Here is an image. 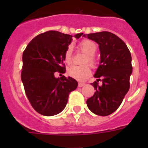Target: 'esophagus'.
<instances>
[{
	"mask_svg": "<svg viewBox=\"0 0 148 148\" xmlns=\"http://www.w3.org/2000/svg\"><path fill=\"white\" fill-rule=\"evenodd\" d=\"M84 85H85V84H84V83H78V87H84Z\"/></svg>",
	"mask_w": 148,
	"mask_h": 148,
	"instance_id": "1",
	"label": "esophagus"
}]
</instances>
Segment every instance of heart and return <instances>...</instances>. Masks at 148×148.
<instances>
[{"instance_id": "b5f03b06", "label": "heart", "mask_w": 148, "mask_h": 148, "mask_svg": "<svg viewBox=\"0 0 148 148\" xmlns=\"http://www.w3.org/2000/svg\"><path fill=\"white\" fill-rule=\"evenodd\" d=\"M78 47L79 50L86 54L82 61V64L84 65L70 66L67 69V74L69 76L75 78L78 81H84L91 75L90 67L86 64L89 63L92 67H95L97 63L94 56L97 50V45L92 40L85 39L78 44ZM64 62L68 64H71L73 61V47L71 46H69L65 51L64 55Z\"/></svg>"}]
</instances>
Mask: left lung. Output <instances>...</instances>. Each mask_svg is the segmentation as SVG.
<instances>
[{
	"label": "left lung",
	"instance_id": "1",
	"mask_svg": "<svg viewBox=\"0 0 148 148\" xmlns=\"http://www.w3.org/2000/svg\"><path fill=\"white\" fill-rule=\"evenodd\" d=\"M87 36L99 44L101 53L100 65L94 75L97 80L91 83L95 92L87 100V107L98 116H108L118 109L130 89L131 55L115 34L104 31ZM99 80L103 82L101 86L98 85Z\"/></svg>",
	"mask_w": 148,
	"mask_h": 148
}]
</instances>
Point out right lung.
Wrapping results in <instances>:
<instances>
[{"instance_id": "add662e5", "label": "right lung", "mask_w": 148, "mask_h": 148, "mask_svg": "<svg viewBox=\"0 0 148 148\" xmlns=\"http://www.w3.org/2000/svg\"><path fill=\"white\" fill-rule=\"evenodd\" d=\"M82 35L76 34L75 37L78 38ZM72 37L50 30L34 38L23 51L21 81L30 104L43 116L61 113L70 93L78 86L77 81L71 77H55L56 72L66 71L64 55Z\"/></svg>"}]
</instances>
